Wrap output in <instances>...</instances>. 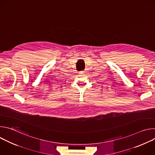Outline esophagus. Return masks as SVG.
I'll return each mask as SVG.
<instances>
[{
	"label": "esophagus",
	"instance_id": "34e87169",
	"mask_svg": "<svg viewBox=\"0 0 155 155\" xmlns=\"http://www.w3.org/2000/svg\"><path fill=\"white\" fill-rule=\"evenodd\" d=\"M83 72H84V71H83Z\"/></svg>",
	"mask_w": 155,
	"mask_h": 155
}]
</instances>
